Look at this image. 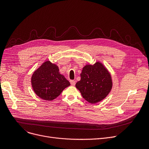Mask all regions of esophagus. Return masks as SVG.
<instances>
[{
  "label": "esophagus",
  "mask_w": 149,
  "mask_h": 149,
  "mask_svg": "<svg viewBox=\"0 0 149 149\" xmlns=\"http://www.w3.org/2000/svg\"><path fill=\"white\" fill-rule=\"evenodd\" d=\"M75 80H71L70 81V82H71V84L72 85V86H75Z\"/></svg>",
  "instance_id": "obj_1"
}]
</instances>
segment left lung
<instances>
[{"mask_svg": "<svg viewBox=\"0 0 149 149\" xmlns=\"http://www.w3.org/2000/svg\"><path fill=\"white\" fill-rule=\"evenodd\" d=\"M80 76L81 79L76 83L75 87L82 97L91 104L104 100L112 89L111 75L99 61L94 65L84 66Z\"/></svg>", "mask_w": 149, "mask_h": 149, "instance_id": "obj_1", "label": "left lung"}]
</instances>
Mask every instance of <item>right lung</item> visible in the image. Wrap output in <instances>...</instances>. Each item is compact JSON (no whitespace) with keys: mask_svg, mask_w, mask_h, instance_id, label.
<instances>
[{"mask_svg":"<svg viewBox=\"0 0 149 149\" xmlns=\"http://www.w3.org/2000/svg\"><path fill=\"white\" fill-rule=\"evenodd\" d=\"M59 70L55 63L47 61L33 72L31 84L35 93L39 97L52 101L70 86V82L59 73Z\"/></svg>","mask_w":149,"mask_h":149,"instance_id":"obj_1","label":"right lung"}]
</instances>
